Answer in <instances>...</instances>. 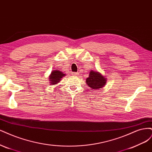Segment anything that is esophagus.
I'll use <instances>...</instances> for the list:
<instances>
[{"label":"esophagus","instance_id":"obj_1","mask_svg":"<svg viewBox=\"0 0 152 152\" xmlns=\"http://www.w3.org/2000/svg\"><path fill=\"white\" fill-rule=\"evenodd\" d=\"M78 75H79V73H77V72H72V75L75 76H77Z\"/></svg>","mask_w":152,"mask_h":152}]
</instances>
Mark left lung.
Masks as SVG:
<instances>
[{"label":"left lung","instance_id":"left-lung-1","mask_svg":"<svg viewBox=\"0 0 152 152\" xmlns=\"http://www.w3.org/2000/svg\"><path fill=\"white\" fill-rule=\"evenodd\" d=\"M86 84L91 89L99 90L104 87L107 83V77L103 76L100 72L91 70L89 76L86 80Z\"/></svg>","mask_w":152,"mask_h":152}]
</instances>
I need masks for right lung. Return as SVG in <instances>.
<instances>
[{"instance_id":"1","label":"right lung","mask_w":152,"mask_h":152,"mask_svg":"<svg viewBox=\"0 0 152 152\" xmlns=\"http://www.w3.org/2000/svg\"><path fill=\"white\" fill-rule=\"evenodd\" d=\"M66 75L64 74V72L59 70H53L51 72V74L50 76H48V81H49V83L50 85H57L58 83H59L61 80L62 78L65 76Z\"/></svg>"}]
</instances>
